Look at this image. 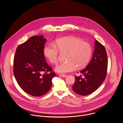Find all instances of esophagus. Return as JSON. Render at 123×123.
<instances>
[{"instance_id": "obj_1", "label": "esophagus", "mask_w": 123, "mask_h": 123, "mask_svg": "<svg viewBox=\"0 0 123 123\" xmlns=\"http://www.w3.org/2000/svg\"><path fill=\"white\" fill-rule=\"evenodd\" d=\"M59 75L62 77H66L67 76V75L66 74H59Z\"/></svg>"}]
</instances>
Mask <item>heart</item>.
Masks as SVG:
<instances>
[{
    "label": "heart",
    "mask_w": 123,
    "mask_h": 123,
    "mask_svg": "<svg viewBox=\"0 0 123 123\" xmlns=\"http://www.w3.org/2000/svg\"><path fill=\"white\" fill-rule=\"evenodd\" d=\"M59 51L68 52L67 62L59 63L55 70L59 73H65L75 70L77 66L78 68L85 66L91 57L92 48L88 43L73 36L58 39L54 44H48L44 48V55L52 64L57 63Z\"/></svg>",
    "instance_id": "b5f03b06"
}]
</instances>
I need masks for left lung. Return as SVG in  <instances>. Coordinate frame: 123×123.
Wrapping results in <instances>:
<instances>
[{"label": "left lung", "mask_w": 123, "mask_h": 123, "mask_svg": "<svg viewBox=\"0 0 123 123\" xmlns=\"http://www.w3.org/2000/svg\"><path fill=\"white\" fill-rule=\"evenodd\" d=\"M108 60L105 48L96 40L92 58L87 67L80 71L81 75L75 76L72 87L77 94L86 96L91 94L101 85L105 80Z\"/></svg>", "instance_id": "obj_1"}]
</instances>
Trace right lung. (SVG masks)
<instances>
[{"label": "right lung", "mask_w": 123, "mask_h": 123, "mask_svg": "<svg viewBox=\"0 0 123 123\" xmlns=\"http://www.w3.org/2000/svg\"><path fill=\"white\" fill-rule=\"evenodd\" d=\"M46 41L42 35L31 37L18 46L14 58L13 72L19 86L35 97L43 96L50 90L56 75L45 59Z\"/></svg>", "instance_id": "1"}]
</instances>
